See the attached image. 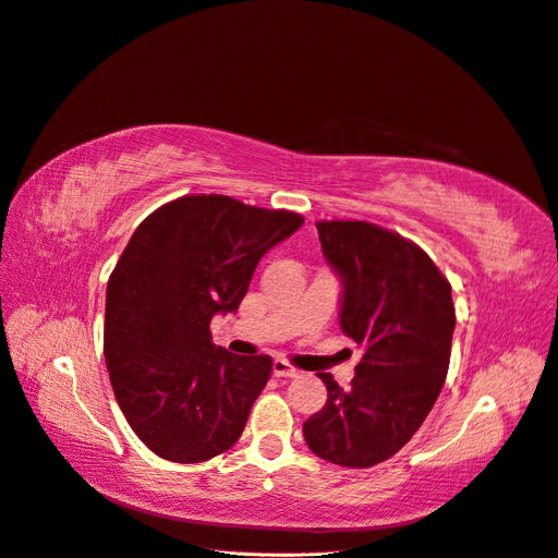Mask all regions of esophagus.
<instances>
[{
  "label": "esophagus",
  "mask_w": 558,
  "mask_h": 558,
  "mask_svg": "<svg viewBox=\"0 0 558 558\" xmlns=\"http://www.w3.org/2000/svg\"><path fill=\"white\" fill-rule=\"evenodd\" d=\"M274 375L276 377H299V371L294 366L287 364V362H282V359H276V362H274Z\"/></svg>",
  "instance_id": "34e87169"
}]
</instances>
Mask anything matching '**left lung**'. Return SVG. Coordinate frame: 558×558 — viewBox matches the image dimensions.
<instances>
[{
  "mask_svg": "<svg viewBox=\"0 0 558 558\" xmlns=\"http://www.w3.org/2000/svg\"><path fill=\"white\" fill-rule=\"evenodd\" d=\"M319 243L340 280L338 322L362 350L352 387L329 373L327 403L303 422L317 457L368 469L417 434L445 385L452 352V287L415 243L371 222H319Z\"/></svg>",
  "mask_w": 558,
  "mask_h": 558,
  "instance_id": "obj_1",
  "label": "left lung"
}]
</instances>
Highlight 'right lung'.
<instances>
[{
  "label": "right lung",
  "mask_w": 558,
  "mask_h": 558,
  "mask_svg": "<svg viewBox=\"0 0 558 558\" xmlns=\"http://www.w3.org/2000/svg\"><path fill=\"white\" fill-rule=\"evenodd\" d=\"M303 218L231 196H181L143 220L106 287L104 356L124 420L161 459L199 463L243 434L271 356L213 345L259 259Z\"/></svg>",
  "instance_id": "1"
}]
</instances>
